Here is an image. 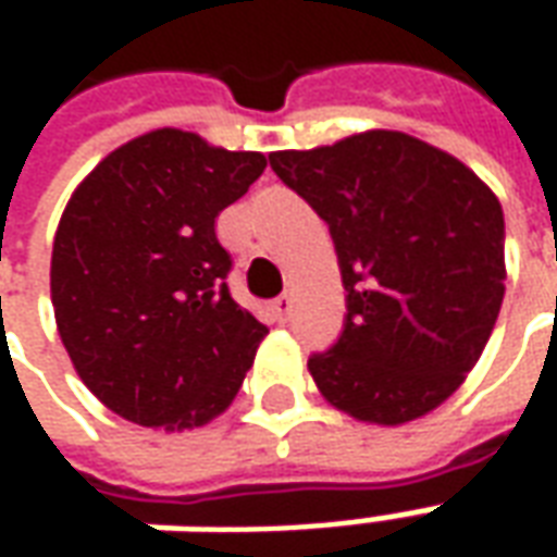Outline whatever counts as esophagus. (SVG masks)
Masks as SVG:
<instances>
[{
  "instance_id": "1",
  "label": "esophagus",
  "mask_w": 557,
  "mask_h": 557,
  "mask_svg": "<svg viewBox=\"0 0 557 557\" xmlns=\"http://www.w3.org/2000/svg\"><path fill=\"white\" fill-rule=\"evenodd\" d=\"M292 307H295V301H292L289 295H280L277 301H271V310H274V315H277L280 322H286V319H289Z\"/></svg>"
}]
</instances>
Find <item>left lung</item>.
Wrapping results in <instances>:
<instances>
[{
	"mask_svg": "<svg viewBox=\"0 0 557 557\" xmlns=\"http://www.w3.org/2000/svg\"><path fill=\"white\" fill-rule=\"evenodd\" d=\"M271 170L325 220L346 327L307 370L343 414L403 426L454 397L504 301V214L478 172L403 131L271 151Z\"/></svg>",
	"mask_w": 557,
	"mask_h": 557,
	"instance_id": "8db88e82",
	"label": "left lung"
}]
</instances>
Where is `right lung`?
I'll return each instance as SVG.
<instances>
[{
    "label": "right lung",
    "instance_id": "1",
    "mask_svg": "<svg viewBox=\"0 0 557 557\" xmlns=\"http://www.w3.org/2000/svg\"><path fill=\"white\" fill-rule=\"evenodd\" d=\"M265 166L262 151L158 127L74 187L50 259L55 327L119 418L184 432L232 406L268 327L232 301L214 223Z\"/></svg>",
    "mask_w": 557,
    "mask_h": 557
}]
</instances>
